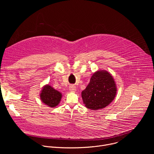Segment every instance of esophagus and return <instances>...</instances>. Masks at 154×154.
<instances>
[{
  "mask_svg": "<svg viewBox=\"0 0 154 154\" xmlns=\"http://www.w3.org/2000/svg\"><path fill=\"white\" fill-rule=\"evenodd\" d=\"M69 90L70 91H75V90H76V87L74 86V85H70L69 86Z\"/></svg>",
  "mask_w": 154,
  "mask_h": 154,
  "instance_id": "obj_1",
  "label": "esophagus"
}]
</instances>
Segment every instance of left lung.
I'll return each instance as SVG.
<instances>
[{
    "mask_svg": "<svg viewBox=\"0 0 154 154\" xmlns=\"http://www.w3.org/2000/svg\"><path fill=\"white\" fill-rule=\"evenodd\" d=\"M116 87L112 75L107 71L96 72L89 84L82 92L85 106L95 110L110 103L116 94Z\"/></svg>",
    "mask_w": 154,
    "mask_h": 154,
    "instance_id": "obj_1",
    "label": "left lung"
}]
</instances>
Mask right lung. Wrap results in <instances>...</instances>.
Here are the masks:
<instances>
[{"mask_svg": "<svg viewBox=\"0 0 154 154\" xmlns=\"http://www.w3.org/2000/svg\"><path fill=\"white\" fill-rule=\"evenodd\" d=\"M41 100L51 107L56 106L60 102L61 94L49 85L43 88L40 94Z\"/></svg>", "mask_w": 154, "mask_h": 154, "instance_id": "1", "label": "right lung"}]
</instances>
